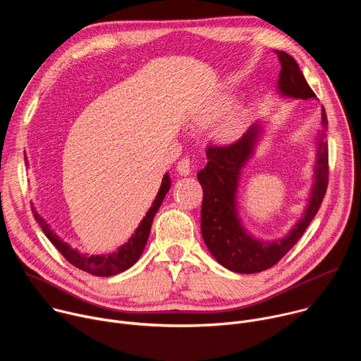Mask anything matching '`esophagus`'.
Returning a JSON list of instances; mask_svg holds the SVG:
<instances>
[{"mask_svg":"<svg viewBox=\"0 0 361 361\" xmlns=\"http://www.w3.org/2000/svg\"><path fill=\"white\" fill-rule=\"evenodd\" d=\"M177 171L178 174L181 176H188L191 174V161L190 159H181L178 163H177Z\"/></svg>","mask_w":361,"mask_h":361,"instance_id":"34e87169","label":"esophagus"}]
</instances>
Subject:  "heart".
<instances>
[{"label":"heart","instance_id":"b5f03b06","mask_svg":"<svg viewBox=\"0 0 361 361\" xmlns=\"http://www.w3.org/2000/svg\"><path fill=\"white\" fill-rule=\"evenodd\" d=\"M228 102L226 99H221V101H216L214 104H212L210 107H205L202 109L201 111H198L194 118H192V126L195 128H207L210 127L212 124H214L224 113L226 107H227ZM244 124V116L243 113L240 111H235L233 113L227 120L226 123L221 126L220 131H219V137L223 140V141H231L234 140L241 127Z\"/></svg>","mask_w":361,"mask_h":361}]
</instances>
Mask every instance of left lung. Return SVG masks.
I'll return each mask as SVG.
<instances>
[{
  "instance_id": "8db88e82",
  "label": "left lung",
  "mask_w": 361,
  "mask_h": 361,
  "mask_svg": "<svg viewBox=\"0 0 361 361\" xmlns=\"http://www.w3.org/2000/svg\"><path fill=\"white\" fill-rule=\"evenodd\" d=\"M281 71L279 90L286 97L312 99L314 91L307 84L295 60L286 51H276ZM327 116L322 107V135L317 148L314 185L310 201L301 220L290 233L276 241H263L251 237L241 226L237 214V187L243 167L251 157L260 135V126H251L247 133L228 145H209L207 166L198 171L197 178L202 187L201 234L214 259L226 269L252 274L277 264L301 238L308 224L317 214L329 184V148L324 141Z\"/></svg>"
}]
</instances>
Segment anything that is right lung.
<instances>
[{"instance_id":"1","label":"right lung","mask_w":361,"mask_h":361,"mask_svg":"<svg viewBox=\"0 0 361 361\" xmlns=\"http://www.w3.org/2000/svg\"><path fill=\"white\" fill-rule=\"evenodd\" d=\"M170 183H171L170 176H169V173H166L156 200L152 201L149 210L147 212L145 217L141 220L135 233L128 238V241L126 244H123L114 252H110V254H101V255L81 254L80 251L74 250L67 243H64L56 233H53V230L49 228V226L45 223V220L34 209H32V214H34V219L37 220V223L39 224L42 233L47 235V238L51 243L56 245V248L64 255V259L70 264H73L74 267H77L82 271L92 274V276L109 277V276H114V274L126 271L140 259V255L142 254L145 243L149 235L152 219H154V216H156L166 194L170 190V185H171Z\"/></svg>"}]
</instances>
